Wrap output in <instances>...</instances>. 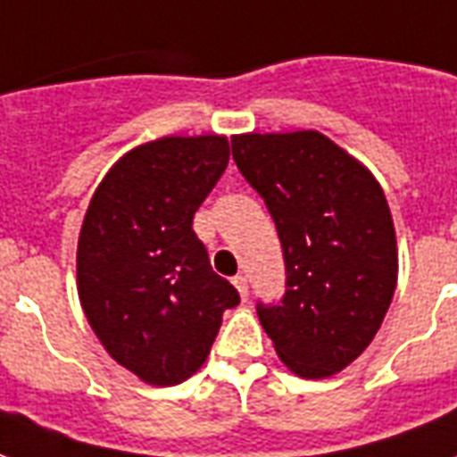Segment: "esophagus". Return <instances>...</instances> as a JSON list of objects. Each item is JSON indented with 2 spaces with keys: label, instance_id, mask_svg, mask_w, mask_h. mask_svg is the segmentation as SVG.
<instances>
[{
  "label": "esophagus",
  "instance_id": "esophagus-1",
  "mask_svg": "<svg viewBox=\"0 0 457 457\" xmlns=\"http://www.w3.org/2000/svg\"><path fill=\"white\" fill-rule=\"evenodd\" d=\"M232 283H235V288H237L239 297H242V300H246V295H249V283H246V276H242V273H239V276H235V278H232Z\"/></svg>",
  "mask_w": 457,
  "mask_h": 457
}]
</instances>
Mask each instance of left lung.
<instances>
[{
    "label": "left lung",
    "instance_id": "1",
    "mask_svg": "<svg viewBox=\"0 0 457 457\" xmlns=\"http://www.w3.org/2000/svg\"><path fill=\"white\" fill-rule=\"evenodd\" d=\"M286 259V295L256 305L276 353L300 378H329L380 329L397 286V239L375 177L317 130L232 137Z\"/></svg>",
    "mask_w": 457,
    "mask_h": 457
}]
</instances>
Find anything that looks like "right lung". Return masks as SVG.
Returning <instances> with one entry per match:
<instances>
[{
  "instance_id": "right-lung-1",
  "label": "right lung",
  "mask_w": 457,
  "mask_h": 457,
  "mask_svg": "<svg viewBox=\"0 0 457 457\" xmlns=\"http://www.w3.org/2000/svg\"><path fill=\"white\" fill-rule=\"evenodd\" d=\"M229 162L225 135L160 137L108 169L77 245V290L113 361L150 385L198 370L222 312L239 305L212 271L194 215Z\"/></svg>"
}]
</instances>
